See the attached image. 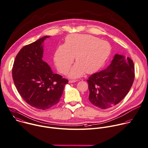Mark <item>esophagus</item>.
<instances>
[{
	"mask_svg": "<svg viewBox=\"0 0 148 148\" xmlns=\"http://www.w3.org/2000/svg\"><path fill=\"white\" fill-rule=\"evenodd\" d=\"M77 81V80H69V83H74V82H75Z\"/></svg>",
	"mask_w": 148,
	"mask_h": 148,
	"instance_id": "obj_1",
	"label": "esophagus"
}]
</instances>
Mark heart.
Returning <instances> with one entry per match:
<instances>
[{"instance_id":"heart-1","label":"heart","mask_w":148,"mask_h":148,"mask_svg":"<svg viewBox=\"0 0 148 148\" xmlns=\"http://www.w3.org/2000/svg\"><path fill=\"white\" fill-rule=\"evenodd\" d=\"M112 52L110 43L88 34H70L65 38L64 45L58 46L53 55L58 70L65 73L73 63H76L67 72L70 78H78L86 72L91 74L100 69L109 59Z\"/></svg>"}]
</instances>
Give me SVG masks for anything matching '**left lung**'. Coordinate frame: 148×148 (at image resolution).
Masks as SVG:
<instances>
[{
	"label": "left lung",
	"instance_id": "left-lung-1",
	"mask_svg": "<svg viewBox=\"0 0 148 148\" xmlns=\"http://www.w3.org/2000/svg\"><path fill=\"white\" fill-rule=\"evenodd\" d=\"M135 78L133 61L115 55L105 69L90 75L87 82L89 101L95 106L107 109L120 103L130 90Z\"/></svg>",
	"mask_w": 148,
	"mask_h": 148
}]
</instances>
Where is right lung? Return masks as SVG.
I'll return each mask as SVG.
<instances>
[{
    "mask_svg": "<svg viewBox=\"0 0 148 148\" xmlns=\"http://www.w3.org/2000/svg\"><path fill=\"white\" fill-rule=\"evenodd\" d=\"M45 36L24 46L14 62L12 76L14 85L23 99L38 109L50 108L60 101L69 81L54 74L43 61V42Z\"/></svg>",
    "mask_w": 148,
    "mask_h": 148,
    "instance_id": "1",
    "label": "right lung"
}]
</instances>
